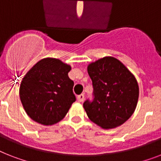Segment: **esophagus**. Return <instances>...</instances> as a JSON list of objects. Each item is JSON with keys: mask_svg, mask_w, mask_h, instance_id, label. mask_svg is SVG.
Instances as JSON below:
<instances>
[{"mask_svg": "<svg viewBox=\"0 0 161 161\" xmlns=\"http://www.w3.org/2000/svg\"><path fill=\"white\" fill-rule=\"evenodd\" d=\"M77 99H78V102L82 103V102H83V100H84V95H83V94H80V95H78V97H77Z\"/></svg>", "mask_w": 161, "mask_h": 161, "instance_id": "esophagus-1", "label": "esophagus"}]
</instances>
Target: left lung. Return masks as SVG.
Listing matches in <instances>:
<instances>
[{
  "instance_id": "8db88e82",
  "label": "left lung",
  "mask_w": 161,
  "mask_h": 161,
  "mask_svg": "<svg viewBox=\"0 0 161 161\" xmlns=\"http://www.w3.org/2000/svg\"><path fill=\"white\" fill-rule=\"evenodd\" d=\"M87 73L92 79L93 100L85 101L88 118L103 129L121 126L131 117L139 97L135 76L113 57L91 63Z\"/></svg>"
}]
</instances>
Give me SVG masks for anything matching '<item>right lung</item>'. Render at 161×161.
I'll return each instance as SVG.
<instances>
[{
	"instance_id": "add662e5",
	"label": "right lung",
	"mask_w": 161,
	"mask_h": 161,
	"mask_svg": "<svg viewBox=\"0 0 161 161\" xmlns=\"http://www.w3.org/2000/svg\"><path fill=\"white\" fill-rule=\"evenodd\" d=\"M71 66L53 58L36 63L25 75L19 97L27 115L44 126H51L66 116L73 103L74 81L69 78Z\"/></svg>"
}]
</instances>
